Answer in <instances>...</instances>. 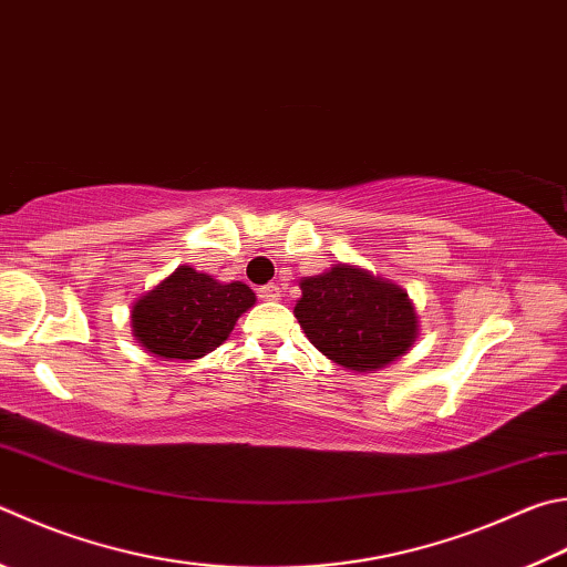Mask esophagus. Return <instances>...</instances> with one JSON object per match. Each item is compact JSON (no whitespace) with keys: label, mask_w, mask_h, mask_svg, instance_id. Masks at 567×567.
I'll use <instances>...</instances> for the list:
<instances>
[{"label":"esophagus","mask_w":567,"mask_h":567,"mask_svg":"<svg viewBox=\"0 0 567 567\" xmlns=\"http://www.w3.org/2000/svg\"><path fill=\"white\" fill-rule=\"evenodd\" d=\"M257 295H260V300H265V302H275L282 297V290H280V285L270 282V285H262L260 290H257Z\"/></svg>","instance_id":"esophagus-1"}]
</instances>
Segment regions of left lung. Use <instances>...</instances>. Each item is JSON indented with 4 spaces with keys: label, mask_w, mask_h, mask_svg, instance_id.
Masks as SVG:
<instances>
[{
    "label": "left lung",
    "mask_w": 567,
    "mask_h": 567,
    "mask_svg": "<svg viewBox=\"0 0 567 567\" xmlns=\"http://www.w3.org/2000/svg\"><path fill=\"white\" fill-rule=\"evenodd\" d=\"M295 317L310 342L349 372H377L414 347L419 315L404 287L337 262L300 280Z\"/></svg>",
    "instance_id": "obj_1"
}]
</instances>
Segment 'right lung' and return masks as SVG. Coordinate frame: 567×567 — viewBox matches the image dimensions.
<instances>
[{"instance_id": "add662e5", "label": "right lung", "mask_w": 567, "mask_h": 567, "mask_svg": "<svg viewBox=\"0 0 567 567\" xmlns=\"http://www.w3.org/2000/svg\"><path fill=\"white\" fill-rule=\"evenodd\" d=\"M255 300L245 282H220L178 265L131 305V334L163 362L200 359L230 337Z\"/></svg>"}]
</instances>
